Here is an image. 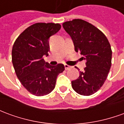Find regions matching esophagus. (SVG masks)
<instances>
[{
	"instance_id": "34e87169",
	"label": "esophagus",
	"mask_w": 124,
	"mask_h": 124,
	"mask_svg": "<svg viewBox=\"0 0 124 124\" xmlns=\"http://www.w3.org/2000/svg\"><path fill=\"white\" fill-rule=\"evenodd\" d=\"M64 67H65V70H69L70 68V66H69V65H68V64H64Z\"/></svg>"
}]
</instances>
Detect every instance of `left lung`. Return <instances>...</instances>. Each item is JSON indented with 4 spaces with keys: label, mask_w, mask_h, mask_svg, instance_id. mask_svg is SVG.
<instances>
[{
    "label": "left lung",
    "mask_w": 124,
    "mask_h": 124,
    "mask_svg": "<svg viewBox=\"0 0 124 124\" xmlns=\"http://www.w3.org/2000/svg\"><path fill=\"white\" fill-rule=\"evenodd\" d=\"M62 26L72 38L75 51L80 52L82 58L86 61V67L79 72L78 79L72 81V86L79 94L90 96L103 86L109 72L110 44L104 33L86 21L74 19Z\"/></svg>",
    "instance_id": "left-lung-1"
}]
</instances>
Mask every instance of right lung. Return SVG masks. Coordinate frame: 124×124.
<instances>
[{"label":"right lung","mask_w":124,"mask_h":124,"mask_svg":"<svg viewBox=\"0 0 124 124\" xmlns=\"http://www.w3.org/2000/svg\"><path fill=\"white\" fill-rule=\"evenodd\" d=\"M61 28L60 24L36 23L23 31L14 43L12 62L23 86L37 96H45L55 88L57 76L64 66H52L43 59L50 51L49 39Z\"/></svg>","instance_id":"1"}]
</instances>
